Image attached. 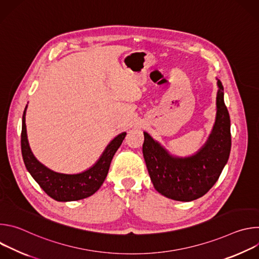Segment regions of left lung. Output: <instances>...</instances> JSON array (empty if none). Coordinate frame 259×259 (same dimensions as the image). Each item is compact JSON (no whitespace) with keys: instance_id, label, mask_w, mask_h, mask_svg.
<instances>
[{"instance_id":"8db88e82","label":"left lung","mask_w":259,"mask_h":259,"mask_svg":"<svg viewBox=\"0 0 259 259\" xmlns=\"http://www.w3.org/2000/svg\"><path fill=\"white\" fill-rule=\"evenodd\" d=\"M217 116L213 131L200 152L190 158L170 156L144 132L142 153L155 189L163 196L189 202L204 196L218 180L231 153V119L224 100V86L217 81Z\"/></svg>"}]
</instances>
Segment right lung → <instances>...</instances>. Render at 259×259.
I'll return each mask as SVG.
<instances>
[{"instance_id": "obj_1", "label": "right lung", "mask_w": 259, "mask_h": 259, "mask_svg": "<svg viewBox=\"0 0 259 259\" xmlns=\"http://www.w3.org/2000/svg\"><path fill=\"white\" fill-rule=\"evenodd\" d=\"M26 106L22 116L21 154L24 165L33 179L38 182L39 186L49 197L59 202L78 201L88 198L96 193L107 175L114 155L125 139L126 132L121 133L114 140L110 141L101 158L89 170L72 175L57 173L41 164L33 157L29 149L25 127Z\"/></svg>"}]
</instances>
